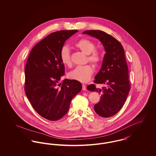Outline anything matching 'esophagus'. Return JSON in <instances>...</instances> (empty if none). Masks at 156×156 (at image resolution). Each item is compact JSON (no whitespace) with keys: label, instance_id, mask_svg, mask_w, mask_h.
<instances>
[{"label":"esophagus","instance_id":"obj_1","mask_svg":"<svg viewBox=\"0 0 156 156\" xmlns=\"http://www.w3.org/2000/svg\"><path fill=\"white\" fill-rule=\"evenodd\" d=\"M82 89H83V90H86V85H85V84H82Z\"/></svg>","mask_w":156,"mask_h":156}]
</instances>
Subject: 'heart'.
<instances>
[{
    "label": "heart",
    "instance_id": "b5f03b06",
    "mask_svg": "<svg viewBox=\"0 0 156 156\" xmlns=\"http://www.w3.org/2000/svg\"><path fill=\"white\" fill-rule=\"evenodd\" d=\"M75 47L87 54V58L89 62L94 66H98L101 61V53L95 49V45L93 42L86 38H82L74 44ZM60 57L63 64L70 66L72 64L71 54L69 48L66 46L62 47L60 50ZM94 72L93 68L90 64L77 66L69 75V77L76 80L81 82H88Z\"/></svg>",
    "mask_w": 156,
    "mask_h": 156
}]
</instances>
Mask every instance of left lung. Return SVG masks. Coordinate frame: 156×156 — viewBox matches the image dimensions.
Wrapping results in <instances>:
<instances>
[{
  "label": "left lung",
  "mask_w": 156,
  "mask_h": 156,
  "mask_svg": "<svg viewBox=\"0 0 156 156\" xmlns=\"http://www.w3.org/2000/svg\"><path fill=\"white\" fill-rule=\"evenodd\" d=\"M83 33L99 40L106 52L94 82L105 84V87L99 89L91 84L87 89L101 94L99 102L94 106L96 113L104 118L111 117L122 109L131 89L124 50L116 38L102 31L87 30Z\"/></svg>",
  "instance_id": "8db88e82"
}]
</instances>
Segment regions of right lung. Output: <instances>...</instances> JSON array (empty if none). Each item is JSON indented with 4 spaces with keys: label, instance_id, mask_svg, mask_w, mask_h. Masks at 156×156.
<instances>
[{
    "label": "right lung",
    "instance_id": "obj_1",
    "mask_svg": "<svg viewBox=\"0 0 156 156\" xmlns=\"http://www.w3.org/2000/svg\"><path fill=\"white\" fill-rule=\"evenodd\" d=\"M77 30L51 33L32 49L25 67V92L32 106L42 117L57 121L67 112L73 97L82 84L66 79L64 65L60 57L65 41Z\"/></svg>",
    "mask_w": 156,
    "mask_h": 156
}]
</instances>
